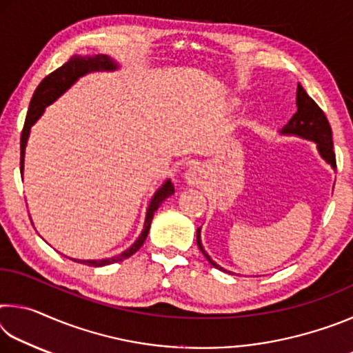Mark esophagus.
<instances>
[{"mask_svg":"<svg viewBox=\"0 0 353 353\" xmlns=\"http://www.w3.org/2000/svg\"><path fill=\"white\" fill-rule=\"evenodd\" d=\"M185 177H187V182L190 185H201L202 182H204V171H202L201 166H191V168L187 171V174H185Z\"/></svg>","mask_w":353,"mask_h":353,"instance_id":"esophagus-1","label":"esophagus"}]
</instances>
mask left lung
Here are the masks:
<instances>
[{
	"label": "left lung",
	"mask_w": 353,
	"mask_h": 353,
	"mask_svg": "<svg viewBox=\"0 0 353 353\" xmlns=\"http://www.w3.org/2000/svg\"><path fill=\"white\" fill-rule=\"evenodd\" d=\"M296 104H297V112L292 115L290 123L286 124L282 132L299 135L302 137V139L318 143V149H319V154L322 155V159H324L327 163H330L333 166V170H336V155H334V151H333L330 123H328L325 113L322 112L321 107L308 97L301 83L297 85ZM196 241H198L201 252L204 254L208 263H210L212 266L218 268V270L224 271L223 268L216 265V263L207 255L204 248H202L199 229H198V234H196Z\"/></svg>",
	"instance_id": "8db88e82"
}]
</instances>
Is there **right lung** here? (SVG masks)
<instances>
[{"label": "right lung", "instance_id": "obj_1", "mask_svg": "<svg viewBox=\"0 0 353 353\" xmlns=\"http://www.w3.org/2000/svg\"><path fill=\"white\" fill-rule=\"evenodd\" d=\"M115 68H117V65L113 63L112 59L107 56H103V54H98L94 57L73 56L67 63H63L61 68L52 71V73L48 74L45 79L40 82L37 90L34 92L31 104H29L26 121H25V126H23V132H21V140H20V171H21V174H23V162H25V148H26L29 130H31L32 124L37 121V118L41 115V112L45 110V107L48 104H51L52 101L59 97V94L67 90V88L77 79V77L85 74L87 71H90V70H115ZM172 193H174V185H172L171 181H166L163 187L160 188L157 193H155V196L151 201V204H149L148 213H146V221H145V229H143L141 235L139 236V240H137L128 250H124L121 255L113 256V259H105V260H73V261L83 263V265H88V266H105V265H110V263L129 259V256L134 255L137 250L143 246V243H145L155 210H157L160 204H162L166 198H170Z\"/></svg>", "mask_w": 353, "mask_h": 353}]
</instances>
